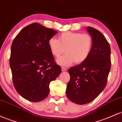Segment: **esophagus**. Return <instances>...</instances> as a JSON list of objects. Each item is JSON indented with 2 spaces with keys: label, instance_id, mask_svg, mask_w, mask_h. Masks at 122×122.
<instances>
[{
  "label": "esophagus",
  "instance_id": "esophagus-1",
  "mask_svg": "<svg viewBox=\"0 0 122 122\" xmlns=\"http://www.w3.org/2000/svg\"><path fill=\"white\" fill-rule=\"evenodd\" d=\"M61 69H62V72H65V71H66L67 70V69L66 68H65V67H62V68H61Z\"/></svg>",
  "mask_w": 122,
  "mask_h": 122
}]
</instances>
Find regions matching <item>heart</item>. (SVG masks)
I'll list each match as a JSON object with an SVG mask.
<instances>
[{
  "label": "heart",
  "instance_id": "heart-1",
  "mask_svg": "<svg viewBox=\"0 0 122 122\" xmlns=\"http://www.w3.org/2000/svg\"><path fill=\"white\" fill-rule=\"evenodd\" d=\"M93 40L88 34L67 31L59 36V40L51 37L48 46L53 56L58 58L65 52L64 56L57 60L58 65L68 66L75 62L79 64L84 62L91 51Z\"/></svg>",
  "mask_w": 122,
  "mask_h": 122
}]
</instances>
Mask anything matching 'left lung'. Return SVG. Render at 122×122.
I'll return each instance as SVG.
<instances>
[{
    "label": "left lung",
    "mask_w": 122,
    "mask_h": 122,
    "mask_svg": "<svg viewBox=\"0 0 122 122\" xmlns=\"http://www.w3.org/2000/svg\"><path fill=\"white\" fill-rule=\"evenodd\" d=\"M86 30L93 40L89 57L84 62L68 70L70 79L66 94L77 104L90 103L100 94L107 84L111 69V48L101 32L91 27Z\"/></svg>",
    "instance_id": "1"
}]
</instances>
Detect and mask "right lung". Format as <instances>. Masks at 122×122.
<instances>
[{"label": "right lung", "instance_id": "obj_1", "mask_svg": "<svg viewBox=\"0 0 122 122\" xmlns=\"http://www.w3.org/2000/svg\"><path fill=\"white\" fill-rule=\"evenodd\" d=\"M57 33L38 23L26 26L12 42L10 65L14 85L29 101H42L49 93V84L61 73L48 46Z\"/></svg>", "mask_w": 122, "mask_h": 122}]
</instances>
